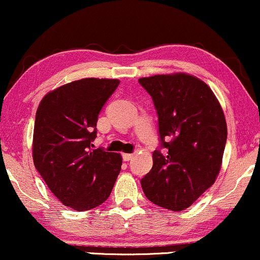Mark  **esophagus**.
I'll return each instance as SVG.
<instances>
[{
	"label": "esophagus",
	"instance_id": "obj_1",
	"mask_svg": "<svg viewBox=\"0 0 260 260\" xmlns=\"http://www.w3.org/2000/svg\"><path fill=\"white\" fill-rule=\"evenodd\" d=\"M134 154H131V153H124L123 154V160L124 161H129V160L133 159Z\"/></svg>",
	"mask_w": 260,
	"mask_h": 260
}]
</instances>
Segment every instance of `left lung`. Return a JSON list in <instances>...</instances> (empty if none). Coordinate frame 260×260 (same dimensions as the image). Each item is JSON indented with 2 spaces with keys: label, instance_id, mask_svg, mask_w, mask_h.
<instances>
[{
  "label": "left lung",
  "instance_id": "1",
  "mask_svg": "<svg viewBox=\"0 0 260 260\" xmlns=\"http://www.w3.org/2000/svg\"><path fill=\"white\" fill-rule=\"evenodd\" d=\"M139 83L154 104L160 139L153 168L141 179L143 193L160 207L182 211L219 174L226 143L223 110L206 83L194 76L158 75Z\"/></svg>",
  "mask_w": 260,
  "mask_h": 260
}]
</instances>
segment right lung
<instances>
[{"label":"right lung","instance_id":"right-lung-1","mask_svg":"<svg viewBox=\"0 0 260 260\" xmlns=\"http://www.w3.org/2000/svg\"><path fill=\"white\" fill-rule=\"evenodd\" d=\"M119 83L79 79L50 91L37 108L35 168L52 193L79 212L105 203L120 172V154L92 149L99 114Z\"/></svg>","mask_w":260,"mask_h":260}]
</instances>
